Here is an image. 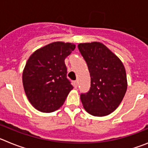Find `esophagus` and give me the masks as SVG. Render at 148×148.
<instances>
[{
  "mask_svg": "<svg viewBox=\"0 0 148 148\" xmlns=\"http://www.w3.org/2000/svg\"><path fill=\"white\" fill-rule=\"evenodd\" d=\"M73 85H74L75 88H77L78 87V81H75V82H73Z\"/></svg>",
  "mask_w": 148,
  "mask_h": 148,
  "instance_id": "1",
  "label": "esophagus"
}]
</instances>
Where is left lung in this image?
I'll list each match as a JSON object with an SVG mask.
<instances>
[{
	"label": "left lung",
	"mask_w": 148,
	"mask_h": 148,
	"mask_svg": "<svg viewBox=\"0 0 148 148\" xmlns=\"http://www.w3.org/2000/svg\"><path fill=\"white\" fill-rule=\"evenodd\" d=\"M78 47L91 78L90 90L81 94L84 108L94 116H108L118 108L127 91L125 66L101 43H82Z\"/></svg>",
	"instance_id": "left-lung-1"
}]
</instances>
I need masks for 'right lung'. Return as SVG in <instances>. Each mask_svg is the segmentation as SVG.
Here are the masks:
<instances>
[{"mask_svg":"<svg viewBox=\"0 0 148 148\" xmlns=\"http://www.w3.org/2000/svg\"><path fill=\"white\" fill-rule=\"evenodd\" d=\"M75 48L74 44L57 41L37 49L29 58L22 81L27 99L38 110H57L73 90L64 60Z\"/></svg>","mask_w":148,"mask_h":148,"instance_id":"obj_1","label":"right lung"}]
</instances>
